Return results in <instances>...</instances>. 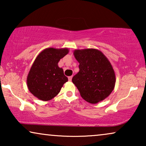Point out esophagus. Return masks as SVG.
<instances>
[{"instance_id":"obj_1","label":"esophagus","mask_w":146,"mask_h":146,"mask_svg":"<svg viewBox=\"0 0 146 146\" xmlns=\"http://www.w3.org/2000/svg\"><path fill=\"white\" fill-rule=\"evenodd\" d=\"M72 76H70L68 77V80L72 81Z\"/></svg>"}]
</instances>
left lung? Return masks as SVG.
<instances>
[{"instance_id":"8db88e82","label":"left lung","mask_w":146,"mask_h":146,"mask_svg":"<svg viewBox=\"0 0 146 146\" xmlns=\"http://www.w3.org/2000/svg\"><path fill=\"white\" fill-rule=\"evenodd\" d=\"M74 56L80 64V70L72 80L82 98L97 104L108 97L114 89L115 75L107 57L95 48L75 50Z\"/></svg>"}]
</instances>
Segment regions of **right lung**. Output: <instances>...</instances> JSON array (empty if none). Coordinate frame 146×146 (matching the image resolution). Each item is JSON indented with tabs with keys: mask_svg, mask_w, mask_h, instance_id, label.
<instances>
[{
	"mask_svg": "<svg viewBox=\"0 0 146 146\" xmlns=\"http://www.w3.org/2000/svg\"><path fill=\"white\" fill-rule=\"evenodd\" d=\"M68 52L67 48H48L38 54L27 76V86L32 94L45 102L58 95L68 81L58 63Z\"/></svg>",
	"mask_w": 146,
	"mask_h": 146,
	"instance_id": "add662e5",
	"label": "right lung"
}]
</instances>
